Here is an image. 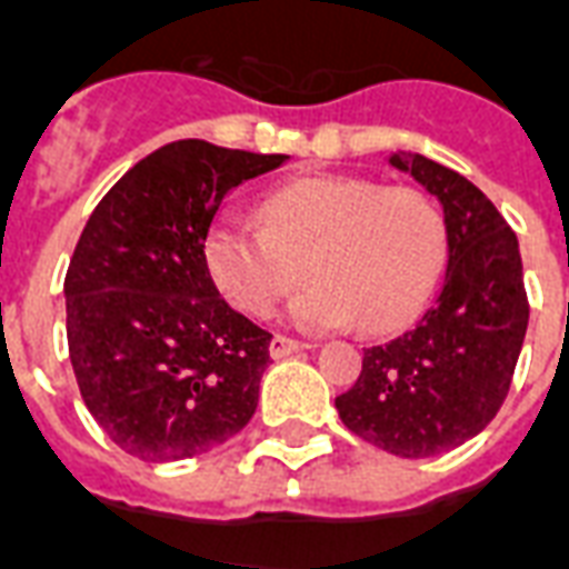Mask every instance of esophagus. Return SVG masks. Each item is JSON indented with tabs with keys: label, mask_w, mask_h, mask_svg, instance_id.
<instances>
[{
	"label": "esophagus",
	"mask_w": 569,
	"mask_h": 569,
	"mask_svg": "<svg viewBox=\"0 0 569 569\" xmlns=\"http://www.w3.org/2000/svg\"><path fill=\"white\" fill-rule=\"evenodd\" d=\"M306 348H309L306 341L288 339V336H272V341H269V357H272V360H284L290 353H300V350Z\"/></svg>",
	"instance_id": "34e87169"
}]
</instances>
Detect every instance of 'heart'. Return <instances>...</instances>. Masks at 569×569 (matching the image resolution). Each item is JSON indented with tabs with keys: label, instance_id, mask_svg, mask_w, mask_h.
Wrapping results in <instances>:
<instances>
[{
	"label": "heart",
	"instance_id": "b5f03b06",
	"mask_svg": "<svg viewBox=\"0 0 569 569\" xmlns=\"http://www.w3.org/2000/svg\"><path fill=\"white\" fill-rule=\"evenodd\" d=\"M263 230L221 216L203 258L212 281L239 311L263 318L300 281L290 302L302 330H339L360 320L366 332L405 327L426 306L447 260L441 209L417 188L362 177H306L269 191Z\"/></svg>",
	"mask_w": 569,
	"mask_h": 569
}]
</instances>
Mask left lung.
Wrapping results in <instances>:
<instances>
[{
    "mask_svg": "<svg viewBox=\"0 0 569 569\" xmlns=\"http://www.w3.org/2000/svg\"><path fill=\"white\" fill-rule=\"evenodd\" d=\"M390 164L441 200L447 272L413 330L366 348L360 378L336 408L362 441L426 459L471 441L501 411L528 330V293L519 239L480 188L420 152H396Z\"/></svg>",
    "mask_w": 569,
    "mask_h": 569,
    "instance_id": "obj_1",
    "label": "left lung"
}]
</instances>
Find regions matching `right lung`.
Listing matches in <instances>:
<instances>
[{
  "label": "right lung",
  "mask_w": 569,
  "mask_h": 569,
  "mask_svg": "<svg viewBox=\"0 0 569 569\" xmlns=\"http://www.w3.org/2000/svg\"><path fill=\"white\" fill-rule=\"evenodd\" d=\"M284 161L177 140L128 170L80 233L66 276L77 387L143 462L200 456L258 411L272 336L224 302L203 242L230 191Z\"/></svg>",
  "instance_id": "1"
}]
</instances>
